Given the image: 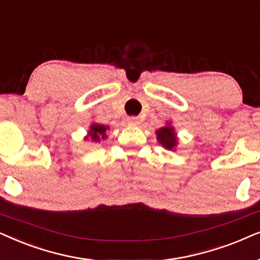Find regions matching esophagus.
Returning a JSON list of instances; mask_svg holds the SVG:
<instances>
[{
	"instance_id": "1",
	"label": "esophagus",
	"mask_w": 260,
	"mask_h": 260,
	"mask_svg": "<svg viewBox=\"0 0 260 260\" xmlns=\"http://www.w3.org/2000/svg\"><path fill=\"white\" fill-rule=\"evenodd\" d=\"M128 123L132 124V126H139V124L141 123V121L139 117H131V119H128Z\"/></svg>"
}]
</instances>
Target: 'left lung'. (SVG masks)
I'll return each instance as SVG.
<instances>
[{"instance_id": "left-lung-1", "label": "left lung", "mask_w": 260, "mask_h": 260, "mask_svg": "<svg viewBox=\"0 0 260 260\" xmlns=\"http://www.w3.org/2000/svg\"><path fill=\"white\" fill-rule=\"evenodd\" d=\"M155 136H157L158 143L162 147L169 151H176V147L178 145V138L175 127L172 126L171 122H166L165 126L155 131Z\"/></svg>"}]
</instances>
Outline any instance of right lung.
Here are the masks:
<instances>
[{
	"instance_id": "obj_1",
	"label": "right lung",
	"mask_w": 260,
	"mask_h": 260,
	"mask_svg": "<svg viewBox=\"0 0 260 260\" xmlns=\"http://www.w3.org/2000/svg\"><path fill=\"white\" fill-rule=\"evenodd\" d=\"M107 131H109V126H105V124L92 122L89 126L88 134L84 137V140H89L91 143H100L101 140H106L108 136H107Z\"/></svg>"
}]
</instances>
